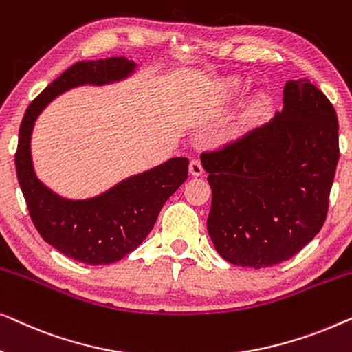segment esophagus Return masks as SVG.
<instances>
[{
	"label": "esophagus",
	"instance_id": "esophagus-1",
	"mask_svg": "<svg viewBox=\"0 0 352 352\" xmlns=\"http://www.w3.org/2000/svg\"><path fill=\"white\" fill-rule=\"evenodd\" d=\"M189 171H190L192 176H201V175H204V166H201V162L197 160V158L190 160Z\"/></svg>",
	"mask_w": 352,
	"mask_h": 352
}]
</instances>
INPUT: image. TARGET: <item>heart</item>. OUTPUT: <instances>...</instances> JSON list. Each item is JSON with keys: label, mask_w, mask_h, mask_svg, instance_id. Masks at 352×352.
Masks as SVG:
<instances>
[{"label": "heart", "mask_w": 352, "mask_h": 352, "mask_svg": "<svg viewBox=\"0 0 352 352\" xmlns=\"http://www.w3.org/2000/svg\"><path fill=\"white\" fill-rule=\"evenodd\" d=\"M232 86H234V88H235V89H239V88H240V85H239V83H234Z\"/></svg>", "instance_id": "heart-1"}]
</instances>
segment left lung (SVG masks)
<instances>
[{
  "instance_id": "left-lung-1",
  "label": "left lung",
  "mask_w": 352,
  "mask_h": 352,
  "mask_svg": "<svg viewBox=\"0 0 352 352\" xmlns=\"http://www.w3.org/2000/svg\"><path fill=\"white\" fill-rule=\"evenodd\" d=\"M338 158L333 105L309 80L288 81L271 122L200 155L216 252L254 269L295 256L325 223Z\"/></svg>"
}]
</instances>
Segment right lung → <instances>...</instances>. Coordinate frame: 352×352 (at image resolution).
Masks as SVG:
<instances>
[{
    "instance_id": "add662e5",
    "label": "right lung",
    "mask_w": 352,
    "mask_h": 352,
    "mask_svg": "<svg viewBox=\"0 0 352 352\" xmlns=\"http://www.w3.org/2000/svg\"><path fill=\"white\" fill-rule=\"evenodd\" d=\"M134 69L136 64L126 57L76 62L33 99L19 129L16 171L33 224L45 242L91 266L118 261L142 243L162 206L187 179L189 160L171 158L93 199L67 200L47 189L33 171V124L41 110L67 89L112 83L126 78Z\"/></svg>"
}]
</instances>
